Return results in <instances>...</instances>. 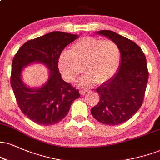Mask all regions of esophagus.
Masks as SVG:
<instances>
[{
	"instance_id": "obj_1",
	"label": "esophagus",
	"mask_w": 160,
	"mask_h": 160,
	"mask_svg": "<svg viewBox=\"0 0 160 160\" xmlns=\"http://www.w3.org/2000/svg\"><path fill=\"white\" fill-rule=\"evenodd\" d=\"M88 92H89V90H88V89H81V90H80V95H85L86 93H87Z\"/></svg>"
}]
</instances>
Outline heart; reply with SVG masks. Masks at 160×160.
Masks as SVG:
<instances>
[{"mask_svg": "<svg viewBox=\"0 0 160 160\" xmlns=\"http://www.w3.org/2000/svg\"><path fill=\"white\" fill-rule=\"evenodd\" d=\"M121 59V51L113 40L94 37L79 39L70 47V52H63L58 58L63 78L73 82L82 71L86 74L78 80V85L88 87L98 82L109 80L116 74Z\"/></svg>", "mask_w": 160, "mask_h": 160, "instance_id": "obj_1", "label": "heart"}]
</instances>
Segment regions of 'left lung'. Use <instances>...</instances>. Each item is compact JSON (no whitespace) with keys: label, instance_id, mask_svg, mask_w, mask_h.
Wrapping results in <instances>:
<instances>
[{"label":"left lung","instance_id":"left-lung-1","mask_svg":"<svg viewBox=\"0 0 160 160\" xmlns=\"http://www.w3.org/2000/svg\"><path fill=\"white\" fill-rule=\"evenodd\" d=\"M98 34L117 43L121 64L118 72L96 89L100 99L91 113L102 123L116 126L129 120L142 105L149 77L148 64L142 49L132 40L109 30Z\"/></svg>","mask_w":160,"mask_h":160}]
</instances>
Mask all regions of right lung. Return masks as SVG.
<instances>
[{
	"instance_id": "add662e5",
	"label": "right lung",
	"mask_w": 160,
	"mask_h": 160,
	"mask_svg": "<svg viewBox=\"0 0 160 160\" xmlns=\"http://www.w3.org/2000/svg\"><path fill=\"white\" fill-rule=\"evenodd\" d=\"M77 38L69 33H49L25 42L12 59L10 84L16 102L24 114L37 124L58 123L80 97L78 89L62 80L58 65L62 50ZM32 62L43 63L50 69L48 81L39 89L27 88L21 81V70Z\"/></svg>"
}]
</instances>
